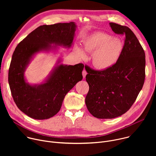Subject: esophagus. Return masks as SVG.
<instances>
[{
	"instance_id": "1",
	"label": "esophagus",
	"mask_w": 156,
	"mask_h": 156,
	"mask_svg": "<svg viewBox=\"0 0 156 156\" xmlns=\"http://www.w3.org/2000/svg\"><path fill=\"white\" fill-rule=\"evenodd\" d=\"M82 74H83V78H84L86 77V75H87V72H86V71L85 70H83V72H82Z\"/></svg>"
}]
</instances>
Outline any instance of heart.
<instances>
[{
  "instance_id": "obj_1",
  "label": "heart",
  "mask_w": 156,
  "mask_h": 156,
  "mask_svg": "<svg viewBox=\"0 0 156 156\" xmlns=\"http://www.w3.org/2000/svg\"><path fill=\"white\" fill-rule=\"evenodd\" d=\"M83 49L86 53L93 54L92 61L99 70H107L113 66L119 60L123 49L121 39L104 33H96L83 41ZM78 55L84 58L86 54L80 47L75 49Z\"/></svg>"
}]
</instances>
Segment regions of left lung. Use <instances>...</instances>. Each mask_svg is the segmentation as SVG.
Returning a JSON list of instances; mask_svg holds the SVG:
<instances>
[{
  "mask_svg": "<svg viewBox=\"0 0 156 156\" xmlns=\"http://www.w3.org/2000/svg\"><path fill=\"white\" fill-rule=\"evenodd\" d=\"M112 31L125 36L118 62L104 70L85 66L89 91L87 110L94 117L114 119L126 113L136 101L145 79V53L135 34L127 27L110 23Z\"/></svg>",
  "mask_w": 156,
  "mask_h": 156,
  "instance_id": "obj_1",
  "label": "left lung"
}]
</instances>
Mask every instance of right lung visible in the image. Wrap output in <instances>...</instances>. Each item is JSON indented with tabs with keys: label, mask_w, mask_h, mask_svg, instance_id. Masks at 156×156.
<instances>
[{
	"label": "right lung",
	"mask_w": 156,
	"mask_h": 156,
	"mask_svg": "<svg viewBox=\"0 0 156 156\" xmlns=\"http://www.w3.org/2000/svg\"><path fill=\"white\" fill-rule=\"evenodd\" d=\"M76 28L74 22L40 26L16 47L9 67V83L16 106L28 117L45 120L54 116L65 95L83 79V63L57 65L46 82L39 85L27 83L24 76L27 66L36 53L55 49L52 43L70 48Z\"/></svg>",
	"instance_id": "obj_1"
}]
</instances>
